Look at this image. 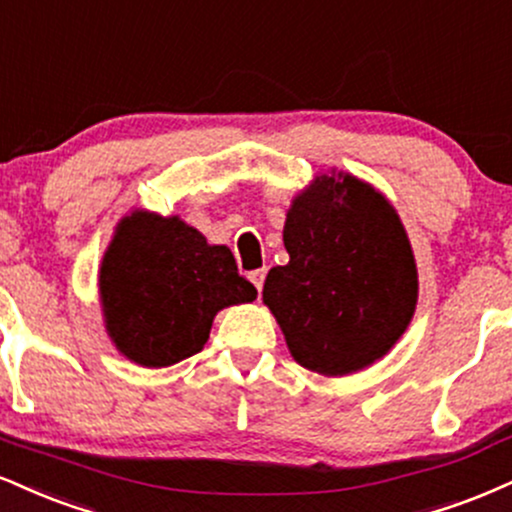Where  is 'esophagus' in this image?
Returning <instances> with one entry per match:
<instances>
[{
    "label": "esophagus",
    "mask_w": 512,
    "mask_h": 512,
    "mask_svg": "<svg viewBox=\"0 0 512 512\" xmlns=\"http://www.w3.org/2000/svg\"><path fill=\"white\" fill-rule=\"evenodd\" d=\"M264 279H267V269H255V272H250V281L255 283V288H257V291H260V293H262Z\"/></svg>",
    "instance_id": "obj_1"
}]
</instances>
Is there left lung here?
Instances as JSON below:
<instances>
[{
	"mask_svg": "<svg viewBox=\"0 0 512 512\" xmlns=\"http://www.w3.org/2000/svg\"><path fill=\"white\" fill-rule=\"evenodd\" d=\"M283 245L291 260L267 274L262 298L295 360L338 377L389 353L417 303L396 209L353 176H322L295 197Z\"/></svg>",
	"mask_w": 512,
	"mask_h": 512,
	"instance_id": "8db88e82",
	"label": "left lung"
}]
</instances>
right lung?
I'll return each instance as SVG.
<instances>
[{
  "label": "right lung",
  "instance_id": "add662e5",
  "mask_svg": "<svg viewBox=\"0 0 512 512\" xmlns=\"http://www.w3.org/2000/svg\"><path fill=\"white\" fill-rule=\"evenodd\" d=\"M100 291L109 336L143 367L200 353L221 307L257 298L226 245H209L181 219L145 212L116 229L102 260Z\"/></svg>",
  "mask_w": 512,
  "mask_h": 512
}]
</instances>
